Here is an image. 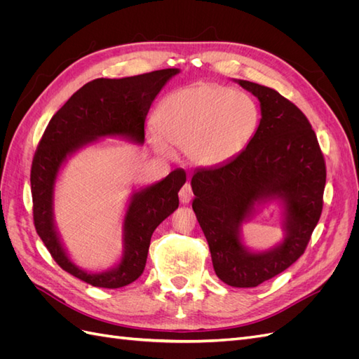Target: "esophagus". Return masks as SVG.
<instances>
[{
    "mask_svg": "<svg viewBox=\"0 0 359 359\" xmlns=\"http://www.w3.org/2000/svg\"><path fill=\"white\" fill-rule=\"evenodd\" d=\"M178 196H180L181 203H189V202L191 201V198H193V190H191V187H190V184H184V186H182L181 190H180V193H178Z\"/></svg>",
    "mask_w": 359,
    "mask_h": 359,
    "instance_id": "esophagus-1",
    "label": "esophagus"
}]
</instances>
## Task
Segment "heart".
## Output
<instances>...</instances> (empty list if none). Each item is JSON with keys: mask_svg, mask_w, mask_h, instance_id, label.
Here are the masks:
<instances>
[{"mask_svg": "<svg viewBox=\"0 0 359 359\" xmlns=\"http://www.w3.org/2000/svg\"><path fill=\"white\" fill-rule=\"evenodd\" d=\"M259 124L256 103L241 91L215 82H199L172 91L154 114L153 147L186 151L196 166L214 168L235 158L248 145Z\"/></svg>", "mask_w": 359, "mask_h": 359, "instance_id": "b5f03b06", "label": "heart"}]
</instances>
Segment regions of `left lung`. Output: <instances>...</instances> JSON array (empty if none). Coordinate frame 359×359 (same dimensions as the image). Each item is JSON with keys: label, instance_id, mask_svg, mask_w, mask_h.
<instances>
[{"label": "left lung", "instance_id": "left-lung-1", "mask_svg": "<svg viewBox=\"0 0 359 359\" xmlns=\"http://www.w3.org/2000/svg\"><path fill=\"white\" fill-rule=\"evenodd\" d=\"M260 102L259 127L245 149L191 178L193 211L210 245L217 277L232 287H256L304 255L316 227L327 166L316 133L297 104L269 86L238 81ZM278 197L287 205L285 241L265 254L242 247L237 227L254 203Z\"/></svg>", "mask_w": 359, "mask_h": 359}]
</instances>
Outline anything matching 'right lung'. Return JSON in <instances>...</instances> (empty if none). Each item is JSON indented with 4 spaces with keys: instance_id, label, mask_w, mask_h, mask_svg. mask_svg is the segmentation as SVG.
Wrapping results in <instances>:
<instances>
[{
    "instance_id": "1",
    "label": "right lung",
    "mask_w": 359,
    "mask_h": 359,
    "mask_svg": "<svg viewBox=\"0 0 359 359\" xmlns=\"http://www.w3.org/2000/svg\"><path fill=\"white\" fill-rule=\"evenodd\" d=\"M178 69H163L124 79H94L76 91L52 116L31 165L32 219L53 260L69 274L95 287L118 289L142 276L156 227L178 208L186 172L173 170L151 187L133 194L124 220V257L107 273L90 274L70 262L52 220V193L66 157L100 136L145 139L149 106Z\"/></svg>"
}]
</instances>
